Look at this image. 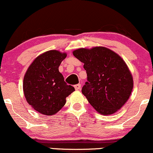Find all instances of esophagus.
Returning <instances> with one entry per match:
<instances>
[{"label":"esophagus","mask_w":153,"mask_h":153,"mask_svg":"<svg viewBox=\"0 0 153 153\" xmlns=\"http://www.w3.org/2000/svg\"><path fill=\"white\" fill-rule=\"evenodd\" d=\"M75 90H77V91L80 90V88H81V85H80V84H77V85H75Z\"/></svg>","instance_id":"obj_1"}]
</instances>
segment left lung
Instances as JSON below:
<instances>
[{
	"instance_id": "left-lung-1",
	"label": "left lung",
	"mask_w": 153,
	"mask_h": 153,
	"mask_svg": "<svg viewBox=\"0 0 153 153\" xmlns=\"http://www.w3.org/2000/svg\"><path fill=\"white\" fill-rule=\"evenodd\" d=\"M73 55L84 63L87 82L82 94L102 115L115 113L124 106L133 88V78L119 54L103 47L80 48Z\"/></svg>"
}]
</instances>
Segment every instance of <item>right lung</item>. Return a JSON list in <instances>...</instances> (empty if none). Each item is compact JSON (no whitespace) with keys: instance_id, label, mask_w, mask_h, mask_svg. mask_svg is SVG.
<instances>
[{"instance_id":"1","label":"right lung","mask_w":153,"mask_h":153,"mask_svg":"<svg viewBox=\"0 0 153 153\" xmlns=\"http://www.w3.org/2000/svg\"><path fill=\"white\" fill-rule=\"evenodd\" d=\"M66 53L50 50L40 54L26 72L23 89L28 103L44 115H54L64 106L66 97L75 91L59 72Z\"/></svg>"}]
</instances>
